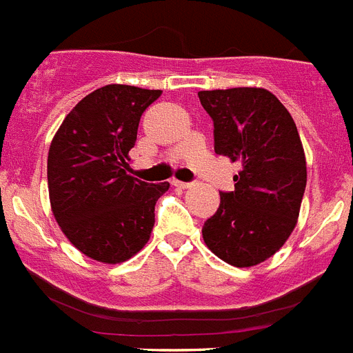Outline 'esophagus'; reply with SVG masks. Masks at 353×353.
<instances>
[{"label":"esophagus","mask_w":353,"mask_h":353,"mask_svg":"<svg viewBox=\"0 0 353 353\" xmlns=\"http://www.w3.org/2000/svg\"><path fill=\"white\" fill-rule=\"evenodd\" d=\"M173 185H174V188H179V189L191 188V183H189V182H180V180H173Z\"/></svg>","instance_id":"1"}]
</instances>
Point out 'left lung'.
<instances>
[{
    "label": "left lung",
    "instance_id": "1",
    "mask_svg": "<svg viewBox=\"0 0 353 353\" xmlns=\"http://www.w3.org/2000/svg\"><path fill=\"white\" fill-rule=\"evenodd\" d=\"M214 124V151L240 162L234 191L203 223L211 252L234 267L274 256L298 223L307 188V160L296 122L265 88L198 92Z\"/></svg>",
    "mask_w": 353,
    "mask_h": 353
}]
</instances>
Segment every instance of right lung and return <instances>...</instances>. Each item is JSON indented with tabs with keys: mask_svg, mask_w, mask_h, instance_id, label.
<instances>
[{
	"mask_svg": "<svg viewBox=\"0 0 353 353\" xmlns=\"http://www.w3.org/2000/svg\"><path fill=\"white\" fill-rule=\"evenodd\" d=\"M160 93L106 84L79 101L52 139L46 174L55 222L101 263H122L148 243L157 200L170 189L130 174L139 122Z\"/></svg>",
	"mask_w": 353,
	"mask_h": 353,
	"instance_id": "right-lung-1",
	"label": "right lung"
}]
</instances>
